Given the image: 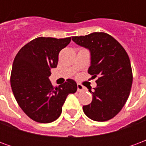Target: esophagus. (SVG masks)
<instances>
[{
    "label": "esophagus",
    "mask_w": 146,
    "mask_h": 146,
    "mask_svg": "<svg viewBox=\"0 0 146 146\" xmlns=\"http://www.w3.org/2000/svg\"><path fill=\"white\" fill-rule=\"evenodd\" d=\"M77 91L78 92H84V87L83 85H81V84H77Z\"/></svg>",
    "instance_id": "1"
}]
</instances>
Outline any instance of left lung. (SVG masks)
Returning a JSON list of instances; mask_svg holds the SVG:
<instances>
[{"label": "left lung", "instance_id": "1", "mask_svg": "<svg viewBox=\"0 0 146 146\" xmlns=\"http://www.w3.org/2000/svg\"><path fill=\"white\" fill-rule=\"evenodd\" d=\"M72 40L90 51L88 73L92 79L98 76L97 87L92 92L89 89L92 103L83 106L84 112L95 121L112 119L125 105L131 88L133 76L128 54L108 33L95 32L73 36Z\"/></svg>", "mask_w": 146, "mask_h": 146}]
</instances>
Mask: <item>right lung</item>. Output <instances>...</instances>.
Returning a JSON list of instances; mask_svg holds the SVG:
<instances>
[{
  "label": "right lung",
  "instance_id": "add662e5",
  "mask_svg": "<svg viewBox=\"0 0 146 146\" xmlns=\"http://www.w3.org/2000/svg\"><path fill=\"white\" fill-rule=\"evenodd\" d=\"M71 41L37 37L24 45L15 58L11 86L18 104L30 118L48 123L57 119L69 94L77 90L72 79L54 88L49 80L51 69L57 67L58 54Z\"/></svg>",
  "mask_w": 146,
  "mask_h": 146
}]
</instances>
